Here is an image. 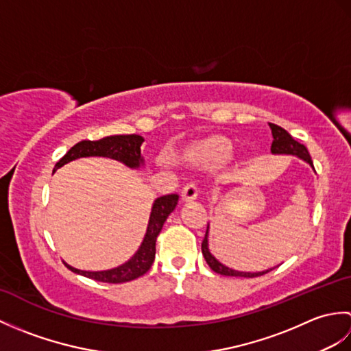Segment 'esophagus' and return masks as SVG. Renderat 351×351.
Returning <instances> with one entry per match:
<instances>
[{
  "mask_svg": "<svg viewBox=\"0 0 351 351\" xmlns=\"http://www.w3.org/2000/svg\"><path fill=\"white\" fill-rule=\"evenodd\" d=\"M197 196H199V187L196 184L185 185V187L181 191V197H182L184 202H191V200L197 199Z\"/></svg>",
  "mask_w": 351,
  "mask_h": 351,
  "instance_id": "34e87169",
  "label": "esophagus"
}]
</instances>
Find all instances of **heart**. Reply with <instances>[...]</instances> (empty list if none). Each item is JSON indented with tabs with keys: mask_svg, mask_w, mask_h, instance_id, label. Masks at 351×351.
<instances>
[{
	"mask_svg": "<svg viewBox=\"0 0 351 351\" xmlns=\"http://www.w3.org/2000/svg\"><path fill=\"white\" fill-rule=\"evenodd\" d=\"M235 156V146L225 137H213L193 149L189 160L196 166L205 169H220L226 166Z\"/></svg>",
	"mask_w": 351,
	"mask_h": 351,
	"instance_id": "heart-1",
	"label": "heart"
}]
</instances>
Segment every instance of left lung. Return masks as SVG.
Here are the masks:
<instances>
[{"label": "left lung", "instance_id": "left-lung-1", "mask_svg": "<svg viewBox=\"0 0 351 351\" xmlns=\"http://www.w3.org/2000/svg\"><path fill=\"white\" fill-rule=\"evenodd\" d=\"M268 125H270L271 134H273V143H271V152L273 154L295 155V156H299V158H302L303 161H306L309 166L314 169V162H312V160H311V155L308 152L306 146L299 143L297 140H294L293 137H291V134L283 128H280L279 125H274V123H268ZM202 253H204V258L206 261V264L210 265L211 270L215 271V273H219V274H223V276H235V278H256V276H263L270 270H273V268H270V270L249 273V271H237V270H232V268L223 265L221 263H219V261L211 255L210 249H208V229H206V234H205V238L202 241Z\"/></svg>", "mask_w": 351, "mask_h": 351}]
</instances>
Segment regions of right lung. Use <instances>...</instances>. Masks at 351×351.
Wrapping results in <instances>:
<instances>
[{"instance_id":"right-lung-1","label":"right lung","mask_w":351,"mask_h":351,"mask_svg":"<svg viewBox=\"0 0 351 351\" xmlns=\"http://www.w3.org/2000/svg\"><path fill=\"white\" fill-rule=\"evenodd\" d=\"M145 138L137 134H128V136H110L104 137L101 140H83L72 146L63 158H60L56 164V169H60L64 164H68L77 158H83V156H107V158H113L123 162L125 166L131 169H138L143 166V158L140 154V146L143 143ZM54 169V170H56ZM180 196L178 195H166L158 197L152 205L151 217H149L147 230L143 238V243L138 247L130 261L125 264L119 265L111 270L104 271H84L73 268L64 263V265L69 268L71 271L86 276V278L95 279L98 282H107V283H123L130 282L143 276L155 259V243L156 237L161 232L164 221L167 220L169 214L175 210L178 205Z\"/></svg>"}]
</instances>
